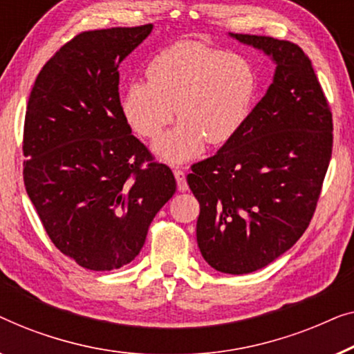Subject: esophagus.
<instances>
[{
  "instance_id": "obj_1",
  "label": "esophagus",
  "mask_w": 354,
  "mask_h": 354,
  "mask_svg": "<svg viewBox=\"0 0 354 354\" xmlns=\"http://www.w3.org/2000/svg\"><path fill=\"white\" fill-rule=\"evenodd\" d=\"M175 178H176L179 191H181V192L187 191V181H186V173H184V170H181V168H176Z\"/></svg>"
}]
</instances>
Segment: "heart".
<instances>
[{
	"label": "heart",
	"mask_w": 354,
	"mask_h": 354,
	"mask_svg": "<svg viewBox=\"0 0 354 354\" xmlns=\"http://www.w3.org/2000/svg\"><path fill=\"white\" fill-rule=\"evenodd\" d=\"M147 82L129 83L122 111L139 136H160L173 115L176 128L157 142L158 156L183 162L203 142L225 144L245 125L255 107L258 75L242 54L183 39L158 51L146 67Z\"/></svg>",
	"instance_id": "b5f03b06"
}]
</instances>
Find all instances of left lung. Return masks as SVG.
Wrapping results in <instances>:
<instances>
[{
	"mask_svg": "<svg viewBox=\"0 0 354 354\" xmlns=\"http://www.w3.org/2000/svg\"><path fill=\"white\" fill-rule=\"evenodd\" d=\"M276 62L274 82L236 136L194 163L197 243L216 271L261 270L303 236L332 157L333 123L310 57L295 43L232 33Z\"/></svg>",
	"mask_w": 354,
	"mask_h": 354,
	"instance_id": "obj_1",
	"label": "left lung"
}]
</instances>
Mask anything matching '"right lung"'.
Wrapping results in <instances>:
<instances>
[{
	"instance_id": "1",
	"label": "right lung",
	"mask_w": 354,
	"mask_h": 354,
	"mask_svg": "<svg viewBox=\"0 0 354 354\" xmlns=\"http://www.w3.org/2000/svg\"><path fill=\"white\" fill-rule=\"evenodd\" d=\"M152 24L82 32L38 73L24 125V184L44 231L91 271L131 263L176 179L131 134L118 66Z\"/></svg>"
}]
</instances>
